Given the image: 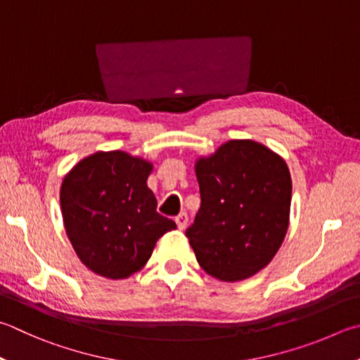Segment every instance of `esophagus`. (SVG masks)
<instances>
[{
    "instance_id": "obj_1",
    "label": "esophagus",
    "mask_w": 360,
    "mask_h": 360,
    "mask_svg": "<svg viewBox=\"0 0 360 360\" xmlns=\"http://www.w3.org/2000/svg\"><path fill=\"white\" fill-rule=\"evenodd\" d=\"M174 221H176V225H178L179 230H186V226L188 224V215L186 212H181L178 217L174 219Z\"/></svg>"
}]
</instances>
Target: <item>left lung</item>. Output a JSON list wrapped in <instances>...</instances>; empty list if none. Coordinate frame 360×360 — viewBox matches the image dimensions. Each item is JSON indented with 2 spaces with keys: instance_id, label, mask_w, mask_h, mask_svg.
Returning a JSON list of instances; mask_svg holds the SVG:
<instances>
[{
  "instance_id": "obj_1",
  "label": "left lung",
  "mask_w": 360,
  "mask_h": 360,
  "mask_svg": "<svg viewBox=\"0 0 360 360\" xmlns=\"http://www.w3.org/2000/svg\"><path fill=\"white\" fill-rule=\"evenodd\" d=\"M201 206L186 231L198 264L221 282H240L271 263L286 236L288 165L253 140H230L195 162Z\"/></svg>"
}]
</instances>
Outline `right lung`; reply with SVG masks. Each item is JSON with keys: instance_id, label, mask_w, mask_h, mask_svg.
I'll list each match as a JSON object with an SVG mask.
<instances>
[{"instance_id": "right-lung-1", "label": "right lung", "mask_w": 360, "mask_h": 360, "mask_svg": "<svg viewBox=\"0 0 360 360\" xmlns=\"http://www.w3.org/2000/svg\"><path fill=\"white\" fill-rule=\"evenodd\" d=\"M153 163L126 151H97L64 176V228L82 263L121 280L143 269L159 238L176 228L160 215L148 178Z\"/></svg>"}]
</instances>
